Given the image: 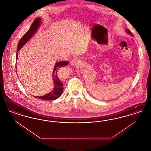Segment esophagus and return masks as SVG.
I'll return each instance as SVG.
<instances>
[{
    "label": "esophagus",
    "instance_id": "34e87169",
    "mask_svg": "<svg viewBox=\"0 0 151 151\" xmlns=\"http://www.w3.org/2000/svg\"><path fill=\"white\" fill-rule=\"evenodd\" d=\"M79 63H80V61L78 59H72V60H71V62H70V64L73 65H79Z\"/></svg>",
    "mask_w": 151,
    "mask_h": 151
}]
</instances>
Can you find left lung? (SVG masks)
<instances>
[{
  "label": "left lung",
  "instance_id": "left-lung-1",
  "mask_svg": "<svg viewBox=\"0 0 151 151\" xmlns=\"http://www.w3.org/2000/svg\"><path fill=\"white\" fill-rule=\"evenodd\" d=\"M125 31H126V32L127 33V34H129V35H131V36H134V35L132 34V33L129 31V30L128 29H125Z\"/></svg>",
  "mask_w": 151,
  "mask_h": 151
}]
</instances>
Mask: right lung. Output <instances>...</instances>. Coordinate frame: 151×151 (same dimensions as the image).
I'll return each mask as SVG.
<instances>
[{
	"instance_id": "obj_1",
	"label": "right lung",
	"mask_w": 151,
	"mask_h": 151,
	"mask_svg": "<svg viewBox=\"0 0 151 151\" xmlns=\"http://www.w3.org/2000/svg\"><path fill=\"white\" fill-rule=\"evenodd\" d=\"M42 19L41 17H37L33 22L32 24L30 26V28L29 30L27 32V33L22 37V38L19 41L17 48V53H16V60L17 59V57L19 54V51L22 49V47L28 42L30 39L34 36L39 29L40 25L42 24L41 22ZM68 64V61H62V62H56L54 70L52 71V80L54 81V86L52 90L50 92L46 94L43 96H35L37 99L44 100H56L59 98L62 94V92L63 90V86L62 81L58 78V70L62 67L66 66Z\"/></svg>"
}]
</instances>
